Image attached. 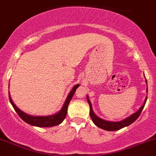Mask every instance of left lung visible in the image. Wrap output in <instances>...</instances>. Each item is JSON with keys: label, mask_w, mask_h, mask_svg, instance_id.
<instances>
[{"label": "left lung", "mask_w": 156, "mask_h": 156, "mask_svg": "<svg viewBox=\"0 0 156 156\" xmlns=\"http://www.w3.org/2000/svg\"><path fill=\"white\" fill-rule=\"evenodd\" d=\"M146 83H147V79H146ZM147 92H148V88H147ZM87 101L88 103H89V105H90V116L92 120H93V122H94L95 125L98 126V127L100 128V129H102L106 131H117V130H119V129H122V128L126 127V126L131 125L132 122H134V121L139 117L140 113L142 112L144 106H145L147 97H146L145 100H144V103L143 104V105L140 108V109H139L137 112H135L134 114H132L131 116H129V117L126 118V119H123V120L119 121V122L107 121V120H105V119H101V118H99V117H97V116L95 114V113L93 112L91 102L90 101L89 98H88V96H87Z\"/></svg>", "instance_id": "8db88e82"}]
</instances>
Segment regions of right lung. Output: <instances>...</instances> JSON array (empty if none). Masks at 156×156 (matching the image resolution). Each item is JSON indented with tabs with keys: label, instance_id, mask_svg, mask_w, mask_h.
<instances>
[{
	"label": "right lung",
	"instance_id": "right-lung-1",
	"mask_svg": "<svg viewBox=\"0 0 156 156\" xmlns=\"http://www.w3.org/2000/svg\"><path fill=\"white\" fill-rule=\"evenodd\" d=\"M78 87H79V84H76L74 87L73 89H72V90L70 91V93H69L66 99L64 105H63V106L62 107L61 110H60L58 113L53 114V115L31 116L26 114V113L23 112L22 111H21V110L13 103L12 100L10 97V94H9V101H10V103L12 104V107L15 109V111H16V113L19 114V117L22 118L25 122L30 124L31 126H37V127H52V126H55L60 124L63 122V119H65L66 116L67 114V108H68L69 104L74 93H75V90H76V89Z\"/></svg>",
	"mask_w": 156,
	"mask_h": 156
}]
</instances>
